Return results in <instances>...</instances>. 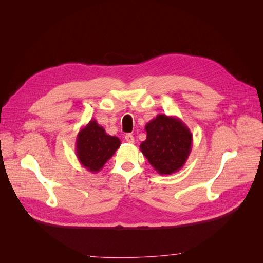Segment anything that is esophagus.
I'll list each match as a JSON object with an SVG mask.
<instances>
[{
    "label": "esophagus",
    "instance_id": "1",
    "mask_svg": "<svg viewBox=\"0 0 263 263\" xmlns=\"http://www.w3.org/2000/svg\"><path fill=\"white\" fill-rule=\"evenodd\" d=\"M125 140L128 142V144H133L134 142V140H135V138H134V136L132 134H126V136H125Z\"/></svg>",
    "mask_w": 263,
    "mask_h": 263
}]
</instances>
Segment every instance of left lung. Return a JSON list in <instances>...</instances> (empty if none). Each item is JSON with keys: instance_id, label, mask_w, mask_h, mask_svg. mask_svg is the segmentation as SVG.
I'll use <instances>...</instances> for the list:
<instances>
[{"instance_id": "left-lung-1", "label": "left lung", "mask_w": 263, "mask_h": 263, "mask_svg": "<svg viewBox=\"0 0 263 263\" xmlns=\"http://www.w3.org/2000/svg\"><path fill=\"white\" fill-rule=\"evenodd\" d=\"M147 138L140 150L159 174H172L182 169L192 150L193 136L189 127L176 116L158 114L145 126Z\"/></svg>"}]
</instances>
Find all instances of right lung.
Listing matches in <instances>:
<instances>
[{
    "mask_svg": "<svg viewBox=\"0 0 263 263\" xmlns=\"http://www.w3.org/2000/svg\"><path fill=\"white\" fill-rule=\"evenodd\" d=\"M119 146L121 140L118 137L106 134L95 119H91L78 133L76 155L83 168L97 173L113 157Z\"/></svg>",
    "mask_w": 263,
    "mask_h": 263,
    "instance_id": "right-lung-1",
    "label": "right lung"
}]
</instances>
